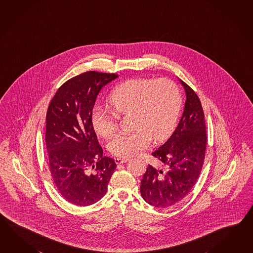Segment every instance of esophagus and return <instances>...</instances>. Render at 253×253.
Listing matches in <instances>:
<instances>
[{"instance_id":"obj_1","label":"esophagus","mask_w":253,"mask_h":253,"mask_svg":"<svg viewBox=\"0 0 253 253\" xmlns=\"http://www.w3.org/2000/svg\"><path fill=\"white\" fill-rule=\"evenodd\" d=\"M114 161L117 164H122V163H127L129 161V159H127V158H115Z\"/></svg>"}]
</instances>
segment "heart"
I'll return each instance as SVG.
<instances>
[{"instance_id": "b5f03b06", "label": "heart", "mask_w": 253, "mask_h": 253, "mask_svg": "<svg viewBox=\"0 0 253 253\" xmlns=\"http://www.w3.org/2000/svg\"><path fill=\"white\" fill-rule=\"evenodd\" d=\"M109 101L114 112L105 107H94L91 123L96 132L109 138L117 130L119 116L133 114L131 133L116 135L108 149L119 157H130L164 139L174 127L180 108L177 86L168 79H130L112 91Z\"/></svg>"}]
</instances>
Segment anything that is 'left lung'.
<instances>
[{
    "mask_svg": "<svg viewBox=\"0 0 253 253\" xmlns=\"http://www.w3.org/2000/svg\"><path fill=\"white\" fill-rule=\"evenodd\" d=\"M179 81L186 93L182 116L168 140L152 152L164 169L149 165L140 182L144 201L158 208L174 205L191 191L205 158L207 137L201 101L189 85Z\"/></svg>",
    "mask_w": 253,
    "mask_h": 253,
    "instance_id": "obj_1",
    "label": "left lung"
}]
</instances>
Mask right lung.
Instances as JSON below:
<instances>
[{
    "label": "right lung",
    "mask_w": 253,
    "mask_h": 253,
    "mask_svg": "<svg viewBox=\"0 0 253 253\" xmlns=\"http://www.w3.org/2000/svg\"><path fill=\"white\" fill-rule=\"evenodd\" d=\"M114 73L87 72L58 89L46 114L49 169L57 190L66 201L89 206L105 195L116 163L103 156L91 113L103 86Z\"/></svg>",
    "instance_id": "obj_1"
}]
</instances>
